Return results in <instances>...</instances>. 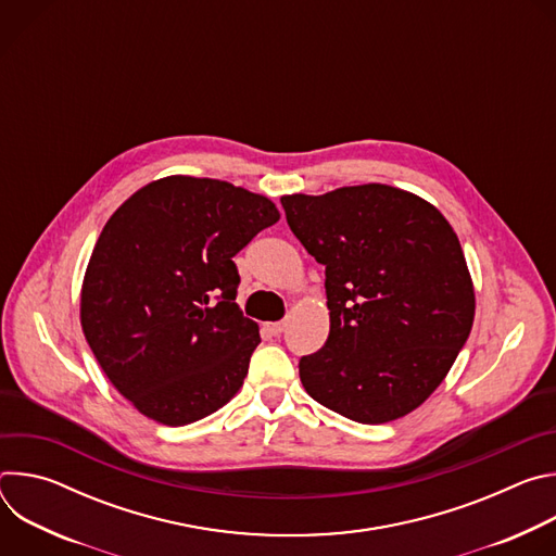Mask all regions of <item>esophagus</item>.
I'll return each mask as SVG.
<instances>
[{
  "label": "esophagus",
  "instance_id": "esophagus-1",
  "mask_svg": "<svg viewBox=\"0 0 556 556\" xmlns=\"http://www.w3.org/2000/svg\"><path fill=\"white\" fill-rule=\"evenodd\" d=\"M266 330L273 334V337H279L283 330H286V324L283 321H275V324H266Z\"/></svg>",
  "mask_w": 556,
  "mask_h": 556
}]
</instances>
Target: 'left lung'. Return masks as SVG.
Instances as JSON below:
<instances>
[{
  "instance_id": "1",
  "label": "left lung",
  "mask_w": 556,
  "mask_h": 556,
  "mask_svg": "<svg viewBox=\"0 0 556 556\" xmlns=\"http://www.w3.org/2000/svg\"><path fill=\"white\" fill-rule=\"evenodd\" d=\"M290 230L326 266L330 334L299 361L316 403L363 425L418 409L475 316L472 279L446 217L389 185L281 198Z\"/></svg>"
}]
</instances>
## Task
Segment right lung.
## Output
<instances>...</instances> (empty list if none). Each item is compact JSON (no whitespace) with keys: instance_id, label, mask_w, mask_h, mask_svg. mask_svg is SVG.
Segmentation results:
<instances>
[{"instance_id":"1","label":"right lung","mask_w":556,"mask_h":556,"mask_svg":"<svg viewBox=\"0 0 556 556\" xmlns=\"http://www.w3.org/2000/svg\"><path fill=\"white\" fill-rule=\"evenodd\" d=\"M279 219L260 193L169 176L103 226L81 288V328L101 369L147 418L182 427L240 391L260 328L235 303L232 257Z\"/></svg>"}]
</instances>
